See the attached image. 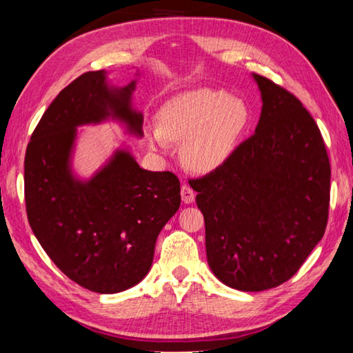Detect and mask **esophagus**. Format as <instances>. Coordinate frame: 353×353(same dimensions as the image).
<instances>
[{
	"label": "esophagus",
	"mask_w": 353,
	"mask_h": 353,
	"mask_svg": "<svg viewBox=\"0 0 353 353\" xmlns=\"http://www.w3.org/2000/svg\"><path fill=\"white\" fill-rule=\"evenodd\" d=\"M181 196H182V201L185 205H191V203H194V200H196V192H194L188 185H182Z\"/></svg>",
	"instance_id": "1"
}]
</instances>
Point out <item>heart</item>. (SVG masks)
<instances>
[{
    "label": "heart",
    "instance_id": "heart-1",
    "mask_svg": "<svg viewBox=\"0 0 353 353\" xmlns=\"http://www.w3.org/2000/svg\"><path fill=\"white\" fill-rule=\"evenodd\" d=\"M249 124V109L226 91L201 88L174 97L162 108L159 127L148 132L153 148L168 141L182 142L185 167L194 172H212L224 167L238 148Z\"/></svg>",
    "mask_w": 353,
    "mask_h": 353
}]
</instances>
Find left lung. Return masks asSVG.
<instances>
[{
	"label": "left lung",
	"mask_w": 353,
	"mask_h": 353,
	"mask_svg": "<svg viewBox=\"0 0 353 353\" xmlns=\"http://www.w3.org/2000/svg\"><path fill=\"white\" fill-rule=\"evenodd\" d=\"M261 117L220 170L191 181L205 216L208 264L239 291L287 282L323 238L331 165L323 138L294 95L258 74Z\"/></svg>",
	"instance_id": "1"
}]
</instances>
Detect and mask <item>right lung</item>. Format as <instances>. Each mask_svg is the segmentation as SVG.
I'll use <instances>...</instances> for the list:
<instances>
[{"label": "right lung", "mask_w": 353, "mask_h": 353, "mask_svg": "<svg viewBox=\"0 0 353 353\" xmlns=\"http://www.w3.org/2000/svg\"><path fill=\"white\" fill-rule=\"evenodd\" d=\"M134 76L125 86L112 85L104 70L74 80L45 110L26 153L30 228L63 274L100 294L144 279L156 239L181 206L179 179L141 168L125 142L89 177L74 170L77 127L115 121L125 134L144 137Z\"/></svg>", "instance_id": "right-lung-1"}]
</instances>
